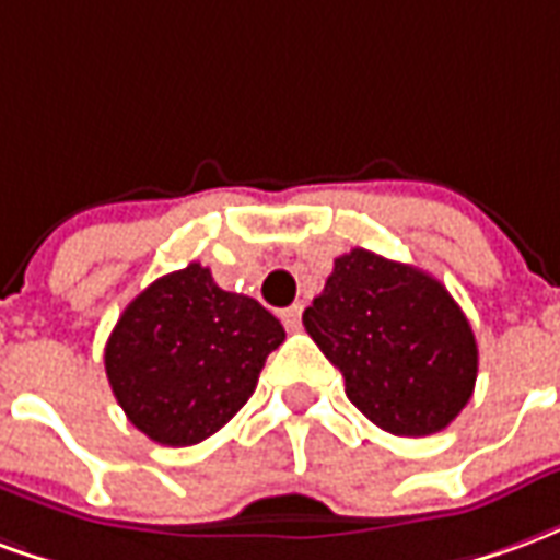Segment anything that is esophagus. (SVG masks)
Listing matches in <instances>:
<instances>
[{"label": "esophagus", "instance_id": "obj_1", "mask_svg": "<svg viewBox=\"0 0 560 560\" xmlns=\"http://www.w3.org/2000/svg\"><path fill=\"white\" fill-rule=\"evenodd\" d=\"M281 324H284V329H291V332H296V329L303 327V305H291V308H281Z\"/></svg>", "mask_w": 560, "mask_h": 560}]
</instances>
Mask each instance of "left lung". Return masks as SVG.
Segmentation results:
<instances>
[{"mask_svg":"<svg viewBox=\"0 0 560 560\" xmlns=\"http://www.w3.org/2000/svg\"><path fill=\"white\" fill-rule=\"evenodd\" d=\"M303 324L345 377L348 399L384 432H441L474 393V329L422 269L353 248L336 257Z\"/></svg>","mask_w":560,"mask_h":560,"instance_id":"8db88e82","label":"left lung"}]
</instances>
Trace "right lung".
<instances>
[{
	"label": "right lung",
	"mask_w": 560,
	"mask_h": 560,
	"mask_svg": "<svg viewBox=\"0 0 560 560\" xmlns=\"http://www.w3.org/2000/svg\"><path fill=\"white\" fill-rule=\"evenodd\" d=\"M281 341L279 317L252 296L221 291L207 267L188 264L126 305L104 369L140 432L155 444L191 446L243 408Z\"/></svg>",
	"instance_id": "add662e5"
}]
</instances>
